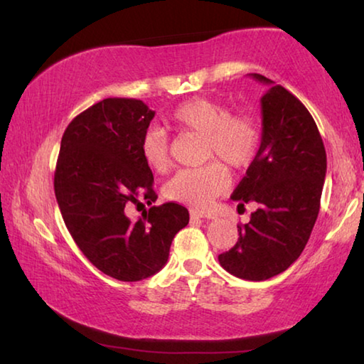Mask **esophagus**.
Instances as JSON below:
<instances>
[{"instance_id":"esophagus-1","label":"esophagus","mask_w":364,"mask_h":364,"mask_svg":"<svg viewBox=\"0 0 364 364\" xmlns=\"http://www.w3.org/2000/svg\"><path fill=\"white\" fill-rule=\"evenodd\" d=\"M189 213H191V217H193V218H207V220L215 218V215L210 213V212H207V210H196V208H191Z\"/></svg>"}]
</instances>
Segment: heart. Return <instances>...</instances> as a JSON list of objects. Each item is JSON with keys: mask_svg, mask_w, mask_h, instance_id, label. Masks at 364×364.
Here are the masks:
<instances>
[{"mask_svg": "<svg viewBox=\"0 0 364 364\" xmlns=\"http://www.w3.org/2000/svg\"><path fill=\"white\" fill-rule=\"evenodd\" d=\"M170 127L181 133H193L205 139L208 159H221L231 168L249 167L260 147V122L250 112L231 114L223 102L194 97L175 107L168 115ZM139 152L144 164L156 173H165L170 167V141L167 133L151 127L143 133ZM230 171L223 164L213 162L207 167L181 170L165 184L167 199L183 204L205 207L228 189Z\"/></svg>", "mask_w": 364, "mask_h": 364, "instance_id": "b5f03b06", "label": "heart"}]
</instances>
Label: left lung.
Returning a JSON list of instances; mask_svg holds the SVG:
<instances>
[{
  "mask_svg": "<svg viewBox=\"0 0 364 364\" xmlns=\"http://www.w3.org/2000/svg\"><path fill=\"white\" fill-rule=\"evenodd\" d=\"M262 96V143L245 176L231 196L239 205L257 202L250 221L237 226L239 239L218 255L228 273L264 281L286 271L310 239L319 213L326 178V149L306 107L281 85Z\"/></svg>",
  "mask_w": 364,
  "mask_h": 364,
  "instance_id": "obj_1",
  "label": "left lung"
}]
</instances>
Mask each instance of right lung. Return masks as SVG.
Returning <instances> with one entry per match:
<instances>
[{"mask_svg":"<svg viewBox=\"0 0 364 364\" xmlns=\"http://www.w3.org/2000/svg\"><path fill=\"white\" fill-rule=\"evenodd\" d=\"M156 112L139 100L107 97L65 128L54 173L64 223L83 255L104 274L141 281L168 260L175 234L189 223L186 207L167 202L128 218V208L151 205L154 176L139 152Z\"/></svg>","mask_w":364,"mask_h":364,"instance_id":"1","label":"right lung"}]
</instances>
